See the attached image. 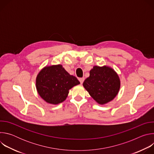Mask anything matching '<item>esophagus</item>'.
Instances as JSON below:
<instances>
[{"label": "esophagus", "mask_w": 154, "mask_h": 154, "mask_svg": "<svg viewBox=\"0 0 154 154\" xmlns=\"http://www.w3.org/2000/svg\"><path fill=\"white\" fill-rule=\"evenodd\" d=\"M84 80H85V78H83V77H82V78H80V79H79V81H80V83H81V84H82V83H83Z\"/></svg>", "instance_id": "esophagus-1"}]
</instances>
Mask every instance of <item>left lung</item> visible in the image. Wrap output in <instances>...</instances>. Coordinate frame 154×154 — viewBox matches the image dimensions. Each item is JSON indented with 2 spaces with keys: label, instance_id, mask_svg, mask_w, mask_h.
<instances>
[{
  "label": "left lung",
  "instance_id": "8db88e82",
  "mask_svg": "<svg viewBox=\"0 0 154 154\" xmlns=\"http://www.w3.org/2000/svg\"><path fill=\"white\" fill-rule=\"evenodd\" d=\"M83 85L98 103L103 105L116 96L121 83L118 75L112 68L106 66H95L90 71V77L85 79Z\"/></svg>",
  "mask_w": 154,
  "mask_h": 154
}]
</instances>
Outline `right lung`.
I'll use <instances>...</instances> for the list:
<instances>
[{
    "instance_id": "obj_1",
    "label": "right lung",
    "mask_w": 154,
    "mask_h": 154,
    "mask_svg": "<svg viewBox=\"0 0 154 154\" xmlns=\"http://www.w3.org/2000/svg\"><path fill=\"white\" fill-rule=\"evenodd\" d=\"M80 82L70 75L62 65H53L43 68L38 74L36 86L38 94L46 102L58 104L66 99L69 90Z\"/></svg>"
}]
</instances>
